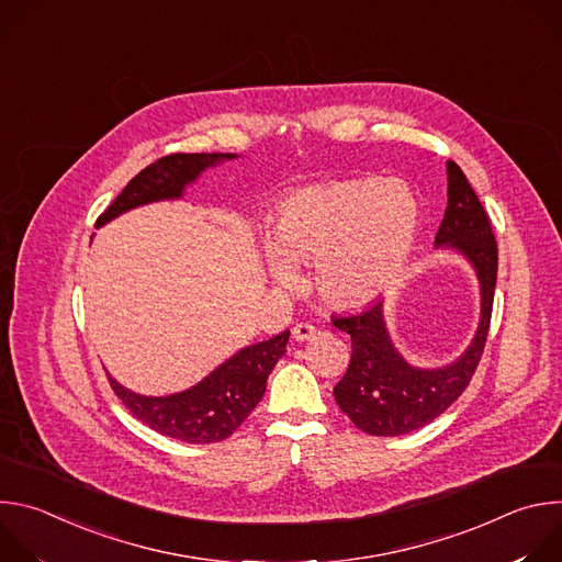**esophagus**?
<instances>
[{
  "instance_id": "34e87169",
  "label": "esophagus",
  "mask_w": 562,
  "mask_h": 562,
  "mask_svg": "<svg viewBox=\"0 0 562 562\" xmlns=\"http://www.w3.org/2000/svg\"><path fill=\"white\" fill-rule=\"evenodd\" d=\"M291 334H293V338H295L297 342H306V340H313L315 336H319V331H317L313 325H306V323L295 325Z\"/></svg>"
}]
</instances>
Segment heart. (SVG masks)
<instances>
[{
	"label": "heart",
	"mask_w": 562,
	"mask_h": 562,
	"mask_svg": "<svg viewBox=\"0 0 562 562\" xmlns=\"http://www.w3.org/2000/svg\"><path fill=\"white\" fill-rule=\"evenodd\" d=\"M416 226L418 204L395 180L302 187L273 213L269 273L280 286H295L293 265L317 262V289L329 302L364 304L403 269Z\"/></svg>",
	"instance_id": "heart-1"
}]
</instances>
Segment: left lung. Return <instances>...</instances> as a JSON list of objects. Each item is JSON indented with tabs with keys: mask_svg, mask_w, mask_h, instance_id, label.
I'll return each mask as SVG.
<instances>
[{
	"mask_svg": "<svg viewBox=\"0 0 562 562\" xmlns=\"http://www.w3.org/2000/svg\"><path fill=\"white\" fill-rule=\"evenodd\" d=\"M447 211L436 247L460 251L480 280V325L469 349L449 367L416 369L391 345L382 300L358 313L334 315L336 329L351 336V362L336 384V403L369 436H403L436 420L471 382L483 358L498 273V245L492 220L456 162H447Z\"/></svg>",
	"mask_w": 562,
	"mask_h": 562,
	"instance_id": "left-lung-1",
	"label": "left lung"
}]
</instances>
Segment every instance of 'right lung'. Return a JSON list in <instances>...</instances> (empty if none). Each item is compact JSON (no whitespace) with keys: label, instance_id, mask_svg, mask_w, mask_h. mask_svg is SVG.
<instances>
[{"label":"right lung","instance_id":"right-lung-1","mask_svg":"<svg viewBox=\"0 0 562 562\" xmlns=\"http://www.w3.org/2000/svg\"><path fill=\"white\" fill-rule=\"evenodd\" d=\"M233 157V153H171L155 159L124 187L113 204L98 217L95 226L139 204L180 198L184 187L204 169ZM286 342L289 331L245 347L195 386L165 397L133 393L111 375L109 382L124 407L157 434L191 445L220 442L256 409L267 391L269 373L284 356Z\"/></svg>","mask_w":562,"mask_h":562}]
</instances>
